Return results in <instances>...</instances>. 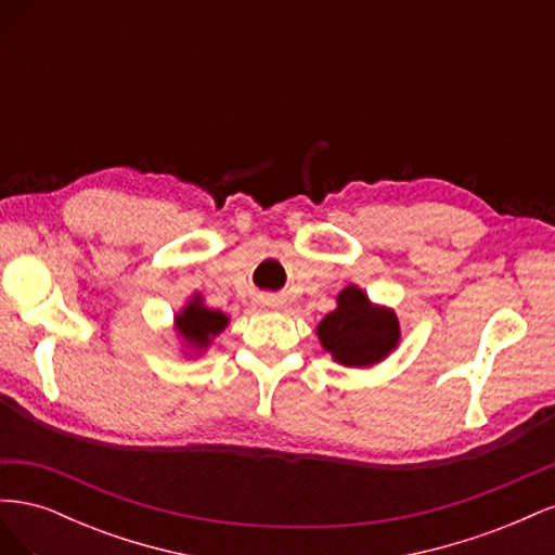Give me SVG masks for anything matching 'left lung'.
Listing matches in <instances>:
<instances>
[{
	"mask_svg": "<svg viewBox=\"0 0 555 555\" xmlns=\"http://www.w3.org/2000/svg\"><path fill=\"white\" fill-rule=\"evenodd\" d=\"M317 335L335 361L363 367L389 354L400 338V326L391 310L373 308L361 289L347 287L338 296V310L322 319Z\"/></svg>",
	"mask_w": 555,
	"mask_h": 555,
	"instance_id": "1",
	"label": "left lung"
}]
</instances>
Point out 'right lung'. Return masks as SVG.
Wrapping results in <instances>:
<instances>
[{"label":"right lung","mask_w":555,"mask_h":555,"mask_svg":"<svg viewBox=\"0 0 555 555\" xmlns=\"http://www.w3.org/2000/svg\"><path fill=\"white\" fill-rule=\"evenodd\" d=\"M227 322L229 319L224 312L206 308L198 298L192 300V304L182 310V314L176 317V324L182 333V338L194 347H208L210 338H215V335L227 326Z\"/></svg>","instance_id":"add662e5"}]
</instances>
